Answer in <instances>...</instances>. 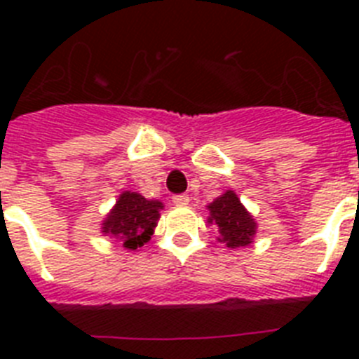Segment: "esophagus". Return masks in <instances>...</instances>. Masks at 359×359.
Instances as JSON below:
<instances>
[{"instance_id": "obj_1", "label": "esophagus", "mask_w": 359, "mask_h": 359, "mask_svg": "<svg viewBox=\"0 0 359 359\" xmlns=\"http://www.w3.org/2000/svg\"><path fill=\"white\" fill-rule=\"evenodd\" d=\"M189 196L187 194H176L172 196V203L174 205H180V207H183V205H189Z\"/></svg>"}]
</instances>
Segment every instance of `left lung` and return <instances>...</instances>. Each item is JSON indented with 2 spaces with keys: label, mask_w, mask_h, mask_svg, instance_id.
<instances>
[{
  "label": "left lung",
  "mask_w": 359,
  "mask_h": 359,
  "mask_svg": "<svg viewBox=\"0 0 359 359\" xmlns=\"http://www.w3.org/2000/svg\"><path fill=\"white\" fill-rule=\"evenodd\" d=\"M208 208H210L208 223H214L219 228V233H221L219 241L226 243L228 248L248 246L252 243L257 224L231 190L210 203Z\"/></svg>",
  "instance_id": "1"
}]
</instances>
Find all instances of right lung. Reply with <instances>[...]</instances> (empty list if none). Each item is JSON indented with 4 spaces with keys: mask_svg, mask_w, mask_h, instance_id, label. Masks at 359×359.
<instances>
[{
    "mask_svg": "<svg viewBox=\"0 0 359 359\" xmlns=\"http://www.w3.org/2000/svg\"><path fill=\"white\" fill-rule=\"evenodd\" d=\"M161 203L149 201L135 192H123L104 221L102 231L122 243L123 248L136 250L151 239L152 228L160 217Z\"/></svg>",
    "mask_w": 359,
    "mask_h": 359,
    "instance_id": "right-lung-1",
    "label": "right lung"
}]
</instances>
